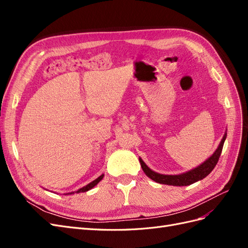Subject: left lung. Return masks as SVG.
Here are the masks:
<instances>
[{
  "mask_svg": "<svg viewBox=\"0 0 248 248\" xmlns=\"http://www.w3.org/2000/svg\"><path fill=\"white\" fill-rule=\"evenodd\" d=\"M227 139V133H224V136L220 141V144L218 148L216 149V151L213 153L211 157L200 164L199 167L196 169H193L189 171L183 172V174L180 175H162L158 174L154 170H152L150 168L147 167V164L142 161L141 158H140V162L142 170H144L145 174L150 178L152 179L153 181L160 183V184H167V185H172V186H187L190 185L194 182H198L200 180L204 179L207 177L210 172L213 170L215 166L218 162V159L220 157L221 151H222V147L224 144V140Z\"/></svg>",
  "mask_w": 248,
  "mask_h": 248,
  "instance_id": "1",
  "label": "left lung"
}]
</instances>
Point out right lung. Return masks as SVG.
<instances>
[{
    "label": "right lung",
    "mask_w": 248,
    "mask_h": 248,
    "mask_svg": "<svg viewBox=\"0 0 248 248\" xmlns=\"http://www.w3.org/2000/svg\"><path fill=\"white\" fill-rule=\"evenodd\" d=\"M103 176H104V175L99 176L98 178L95 179L94 181H92L91 183H89L88 185H86V186H84V187H81V188H79L78 191H74V192H77V193H78V192H86V191H88V190H90V189H92L95 185H97V184H98V183L101 181ZM74 192H70V193H67V194H72V193H74Z\"/></svg>",
    "instance_id": "right-lung-1"
}]
</instances>
